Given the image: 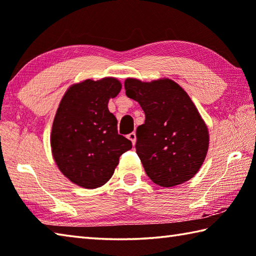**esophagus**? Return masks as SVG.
I'll return each instance as SVG.
<instances>
[{"label": "esophagus", "mask_w": 256, "mask_h": 256, "mask_svg": "<svg viewBox=\"0 0 256 256\" xmlns=\"http://www.w3.org/2000/svg\"><path fill=\"white\" fill-rule=\"evenodd\" d=\"M127 137H128V140H132V145L135 146V144H136V134H135V132H130Z\"/></svg>", "instance_id": "obj_1"}]
</instances>
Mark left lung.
Segmentation results:
<instances>
[{
	"mask_svg": "<svg viewBox=\"0 0 256 256\" xmlns=\"http://www.w3.org/2000/svg\"><path fill=\"white\" fill-rule=\"evenodd\" d=\"M124 88L145 112V124L137 128L136 153L147 176L165 188L189 181L209 147L208 127L190 96L170 78H127Z\"/></svg>",
	"mask_w": 256,
	"mask_h": 256,
	"instance_id": "1",
	"label": "left lung"
}]
</instances>
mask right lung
Segmentation results:
<instances>
[{"mask_svg":"<svg viewBox=\"0 0 256 256\" xmlns=\"http://www.w3.org/2000/svg\"><path fill=\"white\" fill-rule=\"evenodd\" d=\"M120 80H85L67 88L54 118L50 146L57 168L74 184L96 189L110 180L119 158L132 144L116 130L108 109L118 96Z\"/></svg>","mask_w":256,"mask_h":256,"instance_id":"right-lung-1","label":"right lung"}]
</instances>
